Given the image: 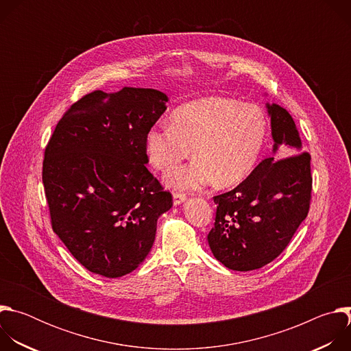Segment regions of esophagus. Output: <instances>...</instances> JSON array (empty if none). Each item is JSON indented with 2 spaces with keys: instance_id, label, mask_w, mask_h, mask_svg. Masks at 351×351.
Wrapping results in <instances>:
<instances>
[{
  "instance_id": "obj_1",
  "label": "esophagus",
  "mask_w": 351,
  "mask_h": 351,
  "mask_svg": "<svg viewBox=\"0 0 351 351\" xmlns=\"http://www.w3.org/2000/svg\"><path fill=\"white\" fill-rule=\"evenodd\" d=\"M184 199H186V194L184 193H179V191L173 193V204L175 206H179V204L184 203Z\"/></svg>"
}]
</instances>
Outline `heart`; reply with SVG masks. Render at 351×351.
Masks as SVG:
<instances>
[{
    "label": "heart",
    "instance_id": "heart-1",
    "mask_svg": "<svg viewBox=\"0 0 351 351\" xmlns=\"http://www.w3.org/2000/svg\"><path fill=\"white\" fill-rule=\"evenodd\" d=\"M267 134V119L258 107L207 97L176 108L169 125L149 129L145 154L156 169L167 172L193 148L195 158L165 176L169 187L197 190L214 180L218 186H233L258 164Z\"/></svg>",
    "mask_w": 351,
    "mask_h": 351
}]
</instances>
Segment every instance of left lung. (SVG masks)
Returning <instances> with one entry per match:
<instances>
[{
	"mask_svg": "<svg viewBox=\"0 0 351 351\" xmlns=\"http://www.w3.org/2000/svg\"><path fill=\"white\" fill-rule=\"evenodd\" d=\"M267 110L272 156L237 187L214 197L217 215L208 244L214 257L233 271H253L274 261L310 210L311 157L302 153L291 115L278 104L267 103Z\"/></svg>",
	"mask_w": 351,
	"mask_h": 351,
	"instance_id": "obj_1",
	"label": "left lung"
}]
</instances>
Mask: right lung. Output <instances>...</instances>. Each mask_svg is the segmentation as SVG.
Wrapping results in <instances>:
<instances>
[{"label": "right lung", "instance_id": "add662e5", "mask_svg": "<svg viewBox=\"0 0 351 351\" xmlns=\"http://www.w3.org/2000/svg\"><path fill=\"white\" fill-rule=\"evenodd\" d=\"M154 88L93 91L60 119L43 161L54 232L90 272L121 278L153 247L172 195L145 168V134L165 112Z\"/></svg>", "mask_w": 351, "mask_h": 351}]
</instances>
